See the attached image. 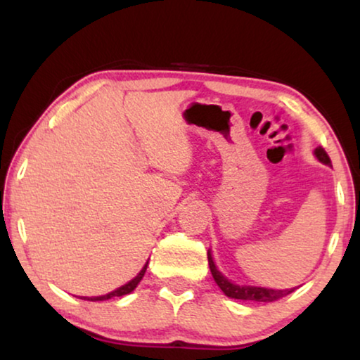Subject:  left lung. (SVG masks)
<instances>
[{"label":"left lung","instance_id":"1","mask_svg":"<svg viewBox=\"0 0 360 360\" xmlns=\"http://www.w3.org/2000/svg\"><path fill=\"white\" fill-rule=\"evenodd\" d=\"M314 153L320 162L331 165L330 156L322 146L315 148ZM207 261H209V267H211V274L214 276L215 283L219 285V288L222 290L226 296L233 297V300L256 301V302H274V301L281 300V297L288 296L290 292L295 291V288L292 290H270V288H259V286H238L226 280L225 276L219 272L212 261L211 252H207Z\"/></svg>","mask_w":360,"mask_h":360}]
</instances>
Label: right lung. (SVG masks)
Wrapping results in <instances>:
<instances>
[{"label": "right lung", "instance_id": "add662e5", "mask_svg": "<svg viewBox=\"0 0 360 360\" xmlns=\"http://www.w3.org/2000/svg\"><path fill=\"white\" fill-rule=\"evenodd\" d=\"M146 267H148V264L145 265V267L141 269V272L138 274L134 280L129 281V283L124 285V286H120V288H117V290H115V291L109 292V295H104V296H96V297H82V300H85V301H106V300H110V297H115V296L119 297V296L129 295V292L134 291V290L136 288V285L140 283V281H141L143 275H145V272H146Z\"/></svg>", "mask_w": 360, "mask_h": 360}]
</instances>
